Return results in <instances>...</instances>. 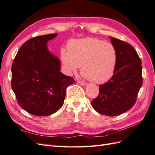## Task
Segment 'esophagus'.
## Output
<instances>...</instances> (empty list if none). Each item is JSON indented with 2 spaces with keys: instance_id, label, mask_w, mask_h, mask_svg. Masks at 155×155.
<instances>
[{
  "instance_id": "obj_1",
  "label": "esophagus",
  "mask_w": 155,
  "mask_h": 155,
  "mask_svg": "<svg viewBox=\"0 0 155 155\" xmlns=\"http://www.w3.org/2000/svg\"><path fill=\"white\" fill-rule=\"evenodd\" d=\"M77 82L78 83V84H80L82 86H86V83L84 81H78Z\"/></svg>"
}]
</instances>
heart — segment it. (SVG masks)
Instances as JSON below:
<instances>
[{
  "mask_svg": "<svg viewBox=\"0 0 155 155\" xmlns=\"http://www.w3.org/2000/svg\"><path fill=\"white\" fill-rule=\"evenodd\" d=\"M67 51H62L61 61L67 72H76L81 66L85 77L97 83L112 78L117 63V51L113 44L95 38L71 41Z\"/></svg>",
  "mask_w": 155,
  "mask_h": 155,
  "instance_id": "1",
  "label": "heart"
}]
</instances>
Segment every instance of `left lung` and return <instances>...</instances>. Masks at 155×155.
<instances>
[{
	"mask_svg": "<svg viewBox=\"0 0 155 155\" xmlns=\"http://www.w3.org/2000/svg\"><path fill=\"white\" fill-rule=\"evenodd\" d=\"M111 43L117 51V63L112 78L99 86L100 94L91 102L99 113L117 116L131 109L143 84L141 59L130 44L114 37Z\"/></svg>",
	"mask_w": 155,
	"mask_h": 155,
	"instance_id": "1",
	"label": "left lung"
}]
</instances>
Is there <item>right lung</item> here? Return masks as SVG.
<instances>
[{
    "label": "right lung",
    "mask_w": 155,
    "mask_h": 155,
    "mask_svg": "<svg viewBox=\"0 0 155 155\" xmlns=\"http://www.w3.org/2000/svg\"><path fill=\"white\" fill-rule=\"evenodd\" d=\"M57 33L26 41L12 66L11 85L18 104L35 116H48L60 109L67 87L75 82L60 72V61L48 49L47 42Z\"/></svg>",
    "instance_id": "1"
}]
</instances>
